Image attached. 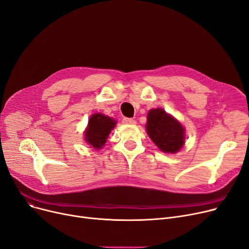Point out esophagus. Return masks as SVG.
Segmentation results:
<instances>
[{
    "mask_svg": "<svg viewBox=\"0 0 249 249\" xmlns=\"http://www.w3.org/2000/svg\"><path fill=\"white\" fill-rule=\"evenodd\" d=\"M122 122L124 124H135L136 123V121L134 119H132V118H123Z\"/></svg>",
    "mask_w": 249,
    "mask_h": 249,
    "instance_id": "obj_1",
    "label": "esophagus"
}]
</instances>
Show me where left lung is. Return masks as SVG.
Here are the masks:
<instances>
[{"mask_svg": "<svg viewBox=\"0 0 249 249\" xmlns=\"http://www.w3.org/2000/svg\"><path fill=\"white\" fill-rule=\"evenodd\" d=\"M146 130L151 140L163 152H178L185 143V129L162 109H152L147 115Z\"/></svg>", "mask_w": 249, "mask_h": 249, "instance_id": "left-lung-1", "label": "left lung"}]
</instances>
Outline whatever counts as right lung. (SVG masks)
<instances>
[{
    "label": "right lung",
    "mask_w": 249,
    "mask_h": 249,
    "mask_svg": "<svg viewBox=\"0 0 249 249\" xmlns=\"http://www.w3.org/2000/svg\"><path fill=\"white\" fill-rule=\"evenodd\" d=\"M115 125L116 121L107 116L103 114L93 115L89 118L88 129L85 132L86 141L94 148H102Z\"/></svg>",
    "instance_id": "right-lung-1"
}]
</instances>
